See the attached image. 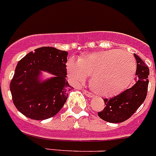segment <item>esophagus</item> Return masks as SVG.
<instances>
[{
	"instance_id": "1",
	"label": "esophagus",
	"mask_w": 156,
	"mask_h": 156,
	"mask_svg": "<svg viewBox=\"0 0 156 156\" xmlns=\"http://www.w3.org/2000/svg\"><path fill=\"white\" fill-rule=\"evenodd\" d=\"M83 94L86 95V96L89 97V98H91V97H93V94H91V92H89L88 91H86V90H83Z\"/></svg>"
}]
</instances>
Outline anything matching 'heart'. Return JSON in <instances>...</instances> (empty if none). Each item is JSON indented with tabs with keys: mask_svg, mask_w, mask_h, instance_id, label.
<instances>
[{
	"mask_svg": "<svg viewBox=\"0 0 156 156\" xmlns=\"http://www.w3.org/2000/svg\"><path fill=\"white\" fill-rule=\"evenodd\" d=\"M136 62L131 54L118 50H109L81 56L67 63V74L74 84L91 77L90 87L98 95L112 96L122 91L135 75Z\"/></svg>",
	"mask_w": 156,
	"mask_h": 156,
	"instance_id": "b5f03b06",
	"label": "heart"
}]
</instances>
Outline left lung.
Here are the masks:
<instances>
[{"label":"left lung","mask_w":156,"mask_h":156,"mask_svg":"<svg viewBox=\"0 0 156 156\" xmlns=\"http://www.w3.org/2000/svg\"><path fill=\"white\" fill-rule=\"evenodd\" d=\"M136 60V75L138 80L132 87L110 98H104L106 106L98 113V117L110 123L126 121L144 102L148 87L149 69L144 62L134 54Z\"/></svg>","instance_id":"left-lung-1"}]
</instances>
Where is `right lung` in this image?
<instances>
[{"label": "right lung", "instance_id": "add662e5", "mask_svg": "<svg viewBox=\"0 0 156 156\" xmlns=\"http://www.w3.org/2000/svg\"><path fill=\"white\" fill-rule=\"evenodd\" d=\"M68 52L44 46L30 52L18 62L10 83L17 110L33 120H45L59 112L71 86L66 80ZM42 71L54 77L40 81Z\"/></svg>", "mask_w": 156, "mask_h": 156}]
</instances>
